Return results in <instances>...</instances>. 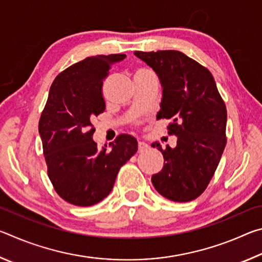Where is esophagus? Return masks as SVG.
I'll return each instance as SVG.
<instances>
[{
	"label": "esophagus",
	"instance_id": "34e87169",
	"mask_svg": "<svg viewBox=\"0 0 262 262\" xmlns=\"http://www.w3.org/2000/svg\"><path fill=\"white\" fill-rule=\"evenodd\" d=\"M149 149V145L145 142H139V152H144Z\"/></svg>",
	"mask_w": 262,
	"mask_h": 262
}]
</instances>
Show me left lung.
<instances>
[{
    "instance_id": "8db88e82",
    "label": "left lung",
    "mask_w": 262,
    "mask_h": 262,
    "mask_svg": "<svg viewBox=\"0 0 262 262\" xmlns=\"http://www.w3.org/2000/svg\"><path fill=\"white\" fill-rule=\"evenodd\" d=\"M151 67L163 88L157 119H171L168 134L174 148H152L163 154L161 172L151 183L164 198L176 202L196 199L214 176L227 144V107L211 73L178 51L135 52Z\"/></svg>"
}]
</instances>
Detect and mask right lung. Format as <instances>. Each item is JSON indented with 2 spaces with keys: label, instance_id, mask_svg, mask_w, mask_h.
<instances>
[{
  "label": "right lung",
  "instance_id": "obj_1",
  "mask_svg": "<svg viewBox=\"0 0 262 262\" xmlns=\"http://www.w3.org/2000/svg\"><path fill=\"white\" fill-rule=\"evenodd\" d=\"M126 54L96 55L70 66L52 83L39 120L50 180L72 205L89 207L111 193L120 167L137 151L128 134L98 149L91 119L105 111L103 81ZM106 147V145H105Z\"/></svg>",
  "mask_w": 262,
  "mask_h": 262
}]
</instances>
